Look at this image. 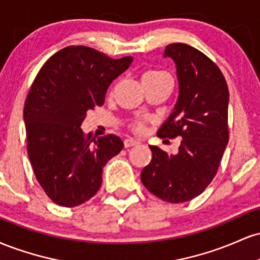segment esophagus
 <instances>
[{
    "instance_id": "1",
    "label": "esophagus",
    "mask_w": 260,
    "mask_h": 260,
    "mask_svg": "<svg viewBox=\"0 0 260 260\" xmlns=\"http://www.w3.org/2000/svg\"><path fill=\"white\" fill-rule=\"evenodd\" d=\"M123 144H124V148H129V147H134V145L139 144V142L133 138H128V139H124Z\"/></svg>"
}]
</instances>
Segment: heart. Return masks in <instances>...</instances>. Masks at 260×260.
Wrapping results in <instances>:
<instances>
[{
	"mask_svg": "<svg viewBox=\"0 0 260 260\" xmlns=\"http://www.w3.org/2000/svg\"><path fill=\"white\" fill-rule=\"evenodd\" d=\"M160 80H171L170 79L169 74L165 73L164 71L159 70H151L147 71L142 77V83L147 82H160ZM147 118H137L132 123L129 124V128L134 133H143L147 128Z\"/></svg>",
	"mask_w": 260,
	"mask_h": 260,
	"instance_id": "b5f03b06",
	"label": "heart"
}]
</instances>
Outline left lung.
<instances>
[{
  "instance_id": "8db88e82",
  "label": "left lung",
  "mask_w": 260,
  "mask_h": 260,
  "mask_svg": "<svg viewBox=\"0 0 260 260\" xmlns=\"http://www.w3.org/2000/svg\"><path fill=\"white\" fill-rule=\"evenodd\" d=\"M165 57L177 68L178 100L160 138L181 137L172 155L150 145V164L143 169V184L169 203L192 201L215 177L229 143V88L216 63L187 44L168 45Z\"/></svg>"
}]
</instances>
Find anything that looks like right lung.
<instances>
[{"label": "right lung", "instance_id": "1", "mask_svg": "<svg viewBox=\"0 0 260 260\" xmlns=\"http://www.w3.org/2000/svg\"><path fill=\"white\" fill-rule=\"evenodd\" d=\"M131 56L113 59L88 46H67L45 62L24 104L26 150L35 177L53 203L73 208L94 197L103 169L123 148L115 134L82 131L88 110L101 106Z\"/></svg>", "mask_w": 260, "mask_h": 260}]
</instances>
